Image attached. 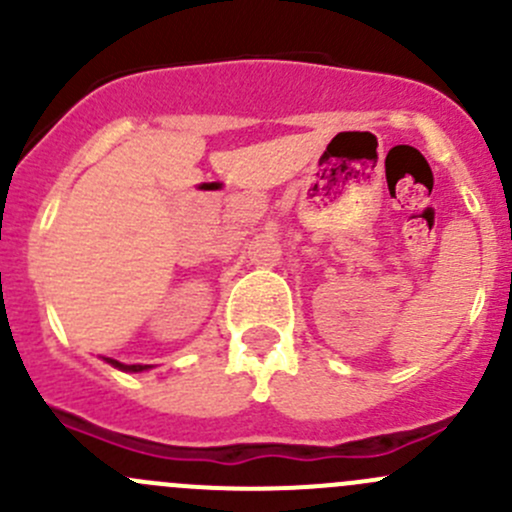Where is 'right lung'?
<instances>
[{
  "label": "right lung",
  "instance_id": "1",
  "mask_svg": "<svg viewBox=\"0 0 512 512\" xmlns=\"http://www.w3.org/2000/svg\"><path fill=\"white\" fill-rule=\"evenodd\" d=\"M106 361L113 366V369L126 371V374H141V371L151 369V364H121V361H116V359H106Z\"/></svg>",
  "mask_w": 512,
  "mask_h": 512
}]
</instances>
